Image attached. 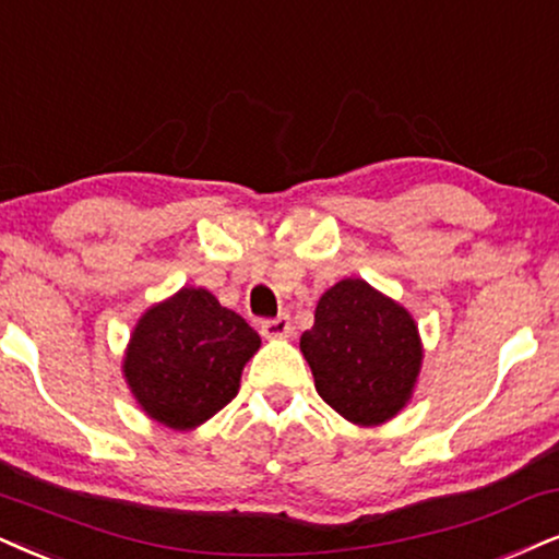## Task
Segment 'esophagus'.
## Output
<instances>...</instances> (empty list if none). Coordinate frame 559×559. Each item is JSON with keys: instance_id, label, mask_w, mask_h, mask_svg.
Segmentation results:
<instances>
[{"instance_id": "esophagus-1", "label": "esophagus", "mask_w": 559, "mask_h": 559, "mask_svg": "<svg viewBox=\"0 0 559 559\" xmlns=\"http://www.w3.org/2000/svg\"><path fill=\"white\" fill-rule=\"evenodd\" d=\"M261 334H264L266 340H287V336L293 334L290 316H277V319L264 321L261 323Z\"/></svg>"}]
</instances>
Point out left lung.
Listing matches in <instances>:
<instances>
[{"label":"left lung","instance_id":"obj_1","mask_svg":"<svg viewBox=\"0 0 559 559\" xmlns=\"http://www.w3.org/2000/svg\"><path fill=\"white\" fill-rule=\"evenodd\" d=\"M313 319L300 353L323 402L360 427L394 419L423 370L415 316L365 280L344 277L321 295Z\"/></svg>","mask_w":559,"mask_h":559}]
</instances>
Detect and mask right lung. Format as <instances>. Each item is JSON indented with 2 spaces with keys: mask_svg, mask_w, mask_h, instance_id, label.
Listing matches in <instances>:
<instances>
[{
  "mask_svg": "<svg viewBox=\"0 0 559 559\" xmlns=\"http://www.w3.org/2000/svg\"><path fill=\"white\" fill-rule=\"evenodd\" d=\"M261 336L204 287H181L134 323L121 373L140 409L170 430H197L236 399Z\"/></svg>",
  "mask_w": 559,
  "mask_h": 559,
  "instance_id": "right-lung-1",
  "label": "right lung"
}]
</instances>
